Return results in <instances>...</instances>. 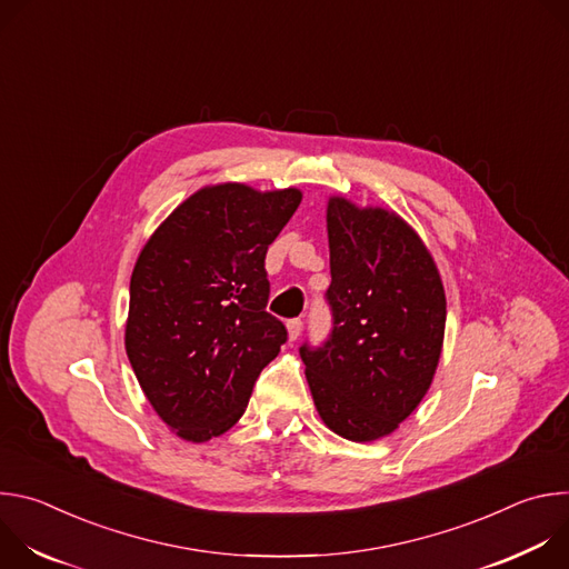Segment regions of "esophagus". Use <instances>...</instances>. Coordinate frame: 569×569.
<instances>
[{"instance_id":"esophagus-1","label":"esophagus","mask_w":569,"mask_h":569,"mask_svg":"<svg viewBox=\"0 0 569 569\" xmlns=\"http://www.w3.org/2000/svg\"><path fill=\"white\" fill-rule=\"evenodd\" d=\"M286 327H288V338H290V342H295V340L299 338V333H301L303 323H301V319H290V321L286 323Z\"/></svg>"}]
</instances>
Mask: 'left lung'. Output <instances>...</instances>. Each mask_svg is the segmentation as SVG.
Segmentation results:
<instances>
[{"instance_id":"left-lung-1","label":"left lung","mask_w":569,"mask_h":569,"mask_svg":"<svg viewBox=\"0 0 569 569\" xmlns=\"http://www.w3.org/2000/svg\"><path fill=\"white\" fill-rule=\"evenodd\" d=\"M327 229L333 333L299 353L323 426L367 443L391 435L428 393L446 292L426 242L396 211L331 196Z\"/></svg>"}]
</instances>
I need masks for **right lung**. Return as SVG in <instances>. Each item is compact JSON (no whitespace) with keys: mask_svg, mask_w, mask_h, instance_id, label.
<instances>
[{"mask_svg":"<svg viewBox=\"0 0 569 569\" xmlns=\"http://www.w3.org/2000/svg\"><path fill=\"white\" fill-rule=\"evenodd\" d=\"M299 202L295 187H204L137 257L126 353L157 417L184 441L224 435L288 338L266 310V252Z\"/></svg>","mask_w":569,"mask_h":569,"instance_id":"add662e5","label":"right lung"}]
</instances>
